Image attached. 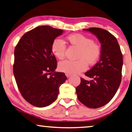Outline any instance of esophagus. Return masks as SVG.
<instances>
[{"label":"esophagus","mask_w":132,"mask_h":132,"mask_svg":"<svg viewBox=\"0 0 132 132\" xmlns=\"http://www.w3.org/2000/svg\"><path fill=\"white\" fill-rule=\"evenodd\" d=\"M65 75H66V76H67V78L70 77V75H71V74H70V73H65Z\"/></svg>","instance_id":"34e87169"}]
</instances>
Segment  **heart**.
I'll return each instance as SVG.
<instances>
[{"instance_id":"heart-1","label":"heart","mask_w":132,"mask_h":132,"mask_svg":"<svg viewBox=\"0 0 132 132\" xmlns=\"http://www.w3.org/2000/svg\"><path fill=\"white\" fill-rule=\"evenodd\" d=\"M67 40L73 46L79 48L77 59L75 61L66 60L59 64L60 71L69 73H78L85 71L88 68V63L93 65L99 60L101 54V48L99 44L93 42L92 39L80 34L68 35ZM66 46L65 43L59 38H56L52 44V53L59 59L65 57Z\"/></svg>"}]
</instances>
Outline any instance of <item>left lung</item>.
<instances>
[{"label":"left lung","instance_id":"obj_1","mask_svg":"<svg viewBox=\"0 0 132 132\" xmlns=\"http://www.w3.org/2000/svg\"><path fill=\"white\" fill-rule=\"evenodd\" d=\"M95 35L101 43L100 60L85 75L92 78H80L76 88L80 102L91 109L103 107L111 101L117 91L121 80L123 56L116 37L100 28L84 29Z\"/></svg>","mask_w":132,"mask_h":132}]
</instances>
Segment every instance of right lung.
Wrapping results in <instances>:
<instances>
[{
	"instance_id": "obj_1",
	"label": "right lung",
	"mask_w": 132,
	"mask_h": 132,
	"mask_svg": "<svg viewBox=\"0 0 132 132\" xmlns=\"http://www.w3.org/2000/svg\"><path fill=\"white\" fill-rule=\"evenodd\" d=\"M63 31L48 25L36 27L21 37L14 51L13 74L21 95L31 105L48 106L56 100L67 77L56 72L53 41Z\"/></svg>"
}]
</instances>
